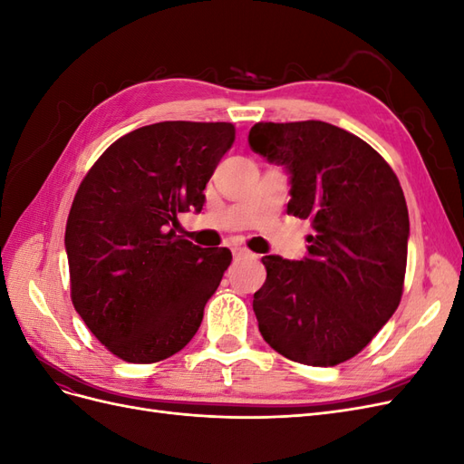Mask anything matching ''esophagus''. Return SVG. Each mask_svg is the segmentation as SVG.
Returning <instances> with one entry per match:
<instances>
[{
  "label": "esophagus",
  "mask_w": 464,
  "mask_h": 464,
  "mask_svg": "<svg viewBox=\"0 0 464 464\" xmlns=\"http://www.w3.org/2000/svg\"><path fill=\"white\" fill-rule=\"evenodd\" d=\"M234 256H236V257H256V256L251 254V251L246 249V247H234Z\"/></svg>",
  "instance_id": "esophagus-1"
}]
</instances>
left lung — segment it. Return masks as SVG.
Masks as SVG:
<instances>
[{
  "label": "left lung",
  "instance_id": "left-lung-1",
  "mask_svg": "<svg viewBox=\"0 0 464 464\" xmlns=\"http://www.w3.org/2000/svg\"><path fill=\"white\" fill-rule=\"evenodd\" d=\"M247 141L288 172V215L315 230L304 259H261L259 331L288 360L336 366L399 307L411 236L402 188L382 154L325 121L256 123Z\"/></svg>",
  "mask_w": 464,
  "mask_h": 464
}]
</instances>
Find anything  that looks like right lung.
I'll return each instance as SVG.
<instances>
[{
    "instance_id": "obj_1",
    "label": "right lung",
    "mask_w": 464,
    "mask_h": 464,
    "mask_svg": "<svg viewBox=\"0 0 464 464\" xmlns=\"http://www.w3.org/2000/svg\"><path fill=\"white\" fill-rule=\"evenodd\" d=\"M232 123L160 121L111 143L81 181L65 227L72 300L111 354L133 363L170 358L198 333L232 261L176 236L178 213L234 143Z\"/></svg>"
}]
</instances>
